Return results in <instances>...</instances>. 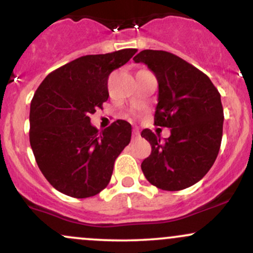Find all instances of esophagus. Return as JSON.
Listing matches in <instances>:
<instances>
[{"mask_svg":"<svg viewBox=\"0 0 253 253\" xmlns=\"http://www.w3.org/2000/svg\"><path fill=\"white\" fill-rule=\"evenodd\" d=\"M132 136H133V139H136V138H139V136H140V132H139L138 128H133Z\"/></svg>","mask_w":253,"mask_h":253,"instance_id":"esophagus-1","label":"esophagus"}]
</instances>
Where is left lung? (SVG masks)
Returning a JSON list of instances; mask_svg holds the SVG:
<instances>
[{
    "label": "left lung",
    "mask_w": 253,
    "mask_h": 253,
    "mask_svg": "<svg viewBox=\"0 0 253 253\" xmlns=\"http://www.w3.org/2000/svg\"><path fill=\"white\" fill-rule=\"evenodd\" d=\"M133 60L146 64L156 75L159 91L155 125L170 128L165 140L151 129L141 132L152 149L141 170L162 190L191 187L210 171L221 145L219 91L207 75L170 52L144 50Z\"/></svg>",
    "instance_id": "8db88e82"
}]
</instances>
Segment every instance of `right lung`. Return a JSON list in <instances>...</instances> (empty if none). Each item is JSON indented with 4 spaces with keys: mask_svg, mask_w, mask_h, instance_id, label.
<instances>
[{
    "mask_svg": "<svg viewBox=\"0 0 253 253\" xmlns=\"http://www.w3.org/2000/svg\"><path fill=\"white\" fill-rule=\"evenodd\" d=\"M136 51L80 57L48 74L37 89L30 112L31 147L42 175L60 193L85 199L108 185L132 126L117 120L98 132L90 114L108 100L110 72Z\"/></svg>",
    "mask_w": 253,
    "mask_h": 253,
    "instance_id": "add662e5",
    "label": "right lung"
}]
</instances>
